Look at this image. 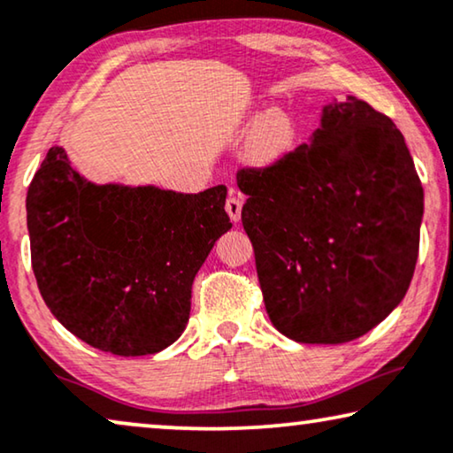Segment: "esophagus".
Returning a JSON list of instances; mask_svg holds the SVG:
<instances>
[{"label":"esophagus","instance_id":"1","mask_svg":"<svg viewBox=\"0 0 453 453\" xmlns=\"http://www.w3.org/2000/svg\"><path fill=\"white\" fill-rule=\"evenodd\" d=\"M225 211L228 214V219L233 222H237L241 219V211H242V202L239 196H228L226 198V204H225Z\"/></svg>","mask_w":453,"mask_h":453}]
</instances>
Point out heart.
<instances>
[{"label":"heart","mask_w":453,"mask_h":453,"mask_svg":"<svg viewBox=\"0 0 453 453\" xmlns=\"http://www.w3.org/2000/svg\"><path fill=\"white\" fill-rule=\"evenodd\" d=\"M253 130L249 134L245 155L257 167H272L290 155L296 145L298 127L284 110H270L264 116L253 114Z\"/></svg>","instance_id":"1"}]
</instances>
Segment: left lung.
<instances>
[{
    "mask_svg": "<svg viewBox=\"0 0 453 453\" xmlns=\"http://www.w3.org/2000/svg\"><path fill=\"white\" fill-rule=\"evenodd\" d=\"M237 183L280 333L347 343L401 304L418 255L423 186L388 116L356 96L333 102L308 145L272 167L241 169Z\"/></svg>",
    "mask_w": 453,
    "mask_h": 453,
    "instance_id": "8db88e82",
    "label": "left lung"
}]
</instances>
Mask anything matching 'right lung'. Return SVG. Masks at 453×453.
Instances as JSON below:
<instances>
[{
  "mask_svg": "<svg viewBox=\"0 0 453 453\" xmlns=\"http://www.w3.org/2000/svg\"><path fill=\"white\" fill-rule=\"evenodd\" d=\"M226 188L180 194L96 183L52 147L28 188L32 270L65 329L122 357L165 349L186 329L192 284L231 228Z\"/></svg>",
  "mask_w": 453,
  "mask_h": 453,
  "instance_id": "1",
  "label": "right lung"
}]
</instances>
